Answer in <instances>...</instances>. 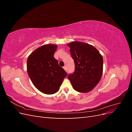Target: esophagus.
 I'll return each instance as SVG.
<instances>
[{
	"mask_svg": "<svg viewBox=\"0 0 132 132\" xmlns=\"http://www.w3.org/2000/svg\"><path fill=\"white\" fill-rule=\"evenodd\" d=\"M63 69H64L65 71H67V67H65V66H64V67H63Z\"/></svg>",
	"mask_w": 132,
	"mask_h": 132,
	"instance_id": "34e87169",
	"label": "esophagus"
}]
</instances>
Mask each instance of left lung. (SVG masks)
<instances>
[{"label":"left lung","instance_id":"left-lung-1","mask_svg":"<svg viewBox=\"0 0 132 132\" xmlns=\"http://www.w3.org/2000/svg\"><path fill=\"white\" fill-rule=\"evenodd\" d=\"M67 45L75 63V71L69 74L73 89L80 93H88L100 81L103 73V58L96 48L82 42L74 41Z\"/></svg>","mask_w":132,"mask_h":132}]
</instances>
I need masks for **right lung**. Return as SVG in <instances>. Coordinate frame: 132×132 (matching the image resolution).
Returning a JSON list of instances; mask_svg holds the SVG:
<instances>
[{"mask_svg":"<svg viewBox=\"0 0 132 132\" xmlns=\"http://www.w3.org/2000/svg\"><path fill=\"white\" fill-rule=\"evenodd\" d=\"M57 48L56 45H43L32 52L27 60V71L32 82L47 95L57 93L67 75L54 58Z\"/></svg>","mask_w":132,"mask_h":132,"instance_id":"obj_1","label":"right lung"}]
</instances>
